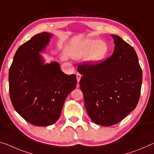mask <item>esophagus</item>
<instances>
[{"instance_id": "1", "label": "esophagus", "mask_w": 154, "mask_h": 154, "mask_svg": "<svg viewBox=\"0 0 154 154\" xmlns=\"http://www.w3.org/2000/svg\"><path fill=\"white\" fill-rule=\"evenodd\" d=\"M76 76H77V82H79L80 79H81V77H82V75L80 74V73L77 72L76 74Z\"/></svg>"}]
</instances>
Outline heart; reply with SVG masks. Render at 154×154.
<instances>
[{
  "instance_id": "b5f03b06",
  "label": "heart",
  "mask_w": 154,
  "mask_h": 154,
  "mask_svg": "<svg viewBox=\"0 0 154 154\" xmlns=\"http://www.w3.org/2000/svg\"><path fill=\"white\" fill-rule=\"evenodd\" d=\"M107 52L108 46L103 41L87 40L82 43L75 54V57L79 58L86 55V60L88 62L95 64L103 60Z\"/></svg>"
}]
</instances>
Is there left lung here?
Instances as JSON below:
<instances>
[{
	"label": "left lung",
	"mask_w": 154,
	"mask_h": 154,
	"mask_svg": "<svg viewBox=\"0 0 154 154\" xmlns=\"http://www.w3.org/2000/svg\"><path fill=\"white\" fill-rule=\"evenodd\" d=\"M114 53L103 62H84L77 67L86 111L97 125L112 126L136 108L140 99L143 72L131 45L118 35Z\"/></svg>",
	"instance_id": "left-lung-1"
}]
</instances>
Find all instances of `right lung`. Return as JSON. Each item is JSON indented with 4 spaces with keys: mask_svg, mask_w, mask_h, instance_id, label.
Wrapping results in <instances>:
<instances>
[{
    "mask_svg": "<svg viewBox=\"0 0 154 154\" xmlns=\"http://www.w3.org/2000/svg\"><path fill=\"white\" fill-rule=\"evenodd\" d=\"M51 37L48 33H40L23 44L9 71L11 103L24 120L35 126L54 124L66 98L77 85L76 75L65 74L57 62L44 64L39 53Z\"/></svg>",
    "mask_w": 154,
    "mask_h": 154,
    "instance_id": "obj_1",
    "label": "right lung"
}]
</instances>
